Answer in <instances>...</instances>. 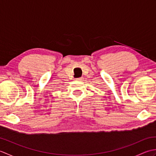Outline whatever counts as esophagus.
Masks as SVG:
<instances>
[{
	"label": "esophagus",
	"instance_id": "34e87169",
	"mask_svg": "<svg viewBox=\"0 0 156 156\" xmlns=\"http://www.w3.org/2000/svg\"><path fill=\"white\" fill-rule=\"evenodd\" d=\"M83 78L82 77H81V78H76V80H80V81H82L83 80Z\"/></svg>",
	"mask_w": 156,
	"mask_h": 156
}]
</instances>
